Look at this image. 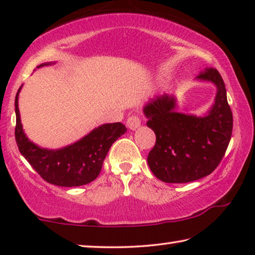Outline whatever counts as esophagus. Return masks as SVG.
Instances as JSON below:
<instances>
[{
	"instance_id": "34e87169",
	"label": "esophagus",
	"mask_w": 255,
	"mask_h": 255,
	"mask_svg": "<svg viewBox=\"0 0 255 255\" xmlns=\"http://www.w3.org/2000/svg\"><path fill=\"white\" fill-rule=\"evenodd\" d=\"M127 124H128V128H131V130H136V128L141 125V117L138 115L130 116L128 119Z\"/></svg>"
}]
</instances>
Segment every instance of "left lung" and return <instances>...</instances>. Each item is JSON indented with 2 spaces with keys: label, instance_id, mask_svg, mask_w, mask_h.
Wrapping results in <instances>:
<instances>
[{
  "label": "left lung",
  "instance_id": "1",
  "mask_svg": "<svg viewBox=\"0 0 255 255\" xmlns=\"http://www.w3.org/2000/svg\"><path fill=\"white\" fill-rule=\"evenodd\" d=\"M217 87L214 105L204 117L175 112L173 96H159L143 108L147 127L156 134L148 154L155 177L167 183H185L204 178L220 164L233 132V113L227 100L226 85L215 68L197 76Z\"/></svg>",
  "mask_w": 255,
  "mask_h": 255
}]
</instances>
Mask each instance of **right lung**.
<instances>
[{"mask_svg": "<svg viewBox=\"0 0 255 255\" xmlns=\"http://www.w3.org/2000/svg\"><path fill=\"white\" fill-rule=\"evenodd\" d=\"M50 65L42 64V66ZM37 67V68H38ZM15 95L14 136L19 151L43 180L60 187L83 186L99 175L104 159L112 144L127 132L122 123H109L95 128L77 142L61 149H45L29 141L22 130Z\"/></svg>", "mask_w": 255, "mask_h": 255, "instance_id": "1", "label": "right lung"}]
</instances>
